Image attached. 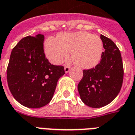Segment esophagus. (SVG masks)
<instances>
[{"mask_svg": "<svg viewBox=\"0 0 135 135\" xmlns=\"http://www.w3.org/2000/svg\"><path fill=\"white\" fill-rule=\"evenodd\" d=\"M69 70H70V67H69V66H66L64 67L65 72L68 73L69 71Z\"/></svg>", "mask_w": 135, "mask_h": 135, "instance_id": "34e87169", "label": "esophagus"}]
</instances>
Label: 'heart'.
I'll return each mask as SVG.
<instances>
[{
	"label": "heart",
	"instance_id": "heart-1",
	"mask_svg": "<svg viewBox=\"0 0 135 135\" xmlns=\"http://www.w3.org/2000/svg\"><path fill=\"white\" fill-rule=\"evenodd\" d=\"M45 53L54 64H61L71 52L73 62L82 69L94 67L100 61L103 43L100 38L87 32L61 33L58 40L49 38L45 43Z\"/></svg>",
	"mask_w": 135,
	"mask_h": 135
}]
</instances>
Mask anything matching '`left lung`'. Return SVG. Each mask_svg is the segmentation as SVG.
<instances>
[{"label":"left lung","instance_id":"8db88e82","mask_svg":"<svg viewBox=\"0 0 135 135\" xmlns=\"http://www.w3.org/2000/svg\"><path fill=\"white\" fill-rule=\"evenodd\" d=\"M104 49L100 62L94 68L83 71L78 84L81 99L86 105L99 108L112 102L123 83L124 68L121 53L114 43L101 35Z\"/></svg>","mask_w":135,"mask_h":135}]
</instances>
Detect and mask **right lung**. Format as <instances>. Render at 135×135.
I'll return each mask as SVG.
<instances>
[{"label":"right lung","instance_id":"add662e5","mask_svg":"<svg viewBox=\"0 0 135 135\" xmlns=\"http://www.w3.org/2000/svg\"><path fill=\"white\" fill-rule=\"evenodd\" d=\"M44 35L24 37L12 50L7 81L12 95L28 108H40L51 100L57 81L65 74L63 66L49 62Z\"/></svg>","mask_w":135,"mask_h":135}]
</instances>
